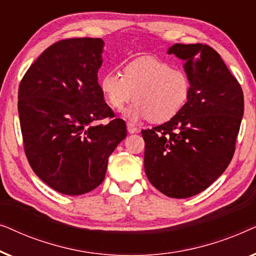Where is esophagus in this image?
Returning a JSON list of instances; mask_svg holds the SVG:
<instances>
[{
  "instance_id": "34e87169",
  "label": "esophagus",
  "mask_w": 256,
  "mask_h": 256,
  "mask_svg": "<svg viewBox=\"0 0 256 256\" xmlns=\"http://www.w3.org/2000/svg\"><path fill=\"white\" fill-rule=\"evenodd\" d=\"M127 130H128V132L129 134H134V132H138V127H136V126H134L132 124H127Z\"/></svg>"
}]
</instances>
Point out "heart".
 <instances>
[{
	"label": "heart",
	"mask_w": 256,
	"mask_h": 256,
	"mask_svg": "<svg viewBox=\"0 0 256 256\" xmlns=\"http://www.w3.org/2000/svg\"><path fill=\"white\" fill-rule=\"evenodd\" d=\"M99 86L112 110H121L134 99L128 118H149L154 124L176 116L188 102L191 90L190 78L184 70L149 56L127 62L122 76L113 70L106 72Z\"/></svg>",
	"instance_id": "heart-1"
}]
</instances>
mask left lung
Wrapping results in <instances>:
<instances>
[{
	"instance_id": "8db88e82",
	"label": "left lung",
	"mask_w": 256,
	"mask_h": 256,
	"mask_svg": "<svg viewBox=\"0 0 256 256\" xmlns=\"http://www.w3.org/2000/svg\"><path fill=\"white\" fill-rule=\"evenodd\" d=\"M169 54L186 60L188 102L166 124L142 130L150 183L171 198L208 188L228 166L244 115V93L220 54L206 44H174Z\"/></svg>"
}]
</instances>
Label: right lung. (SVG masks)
<instances>
[{
	"label": "right lung",
	"mask_w": 256,
	"mask_h": 256,
	"mask_svg": "<svg viewBox=\"0 0 256 256\" xmlns=\"http://www.w3.org/2000/svg\"><path fill=\"white\" fill-rule=\"evenodd\" d=\"M101 38H68L48 46L18 88L24 152L34 174L54 190L78 196L104 180L108 157L127 136L98 82ZM110 118L107 125L98 120Z\"/></svg>",
	"instance_id": "right-lung-1"
}]
</instances>
